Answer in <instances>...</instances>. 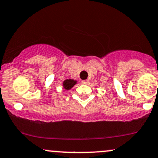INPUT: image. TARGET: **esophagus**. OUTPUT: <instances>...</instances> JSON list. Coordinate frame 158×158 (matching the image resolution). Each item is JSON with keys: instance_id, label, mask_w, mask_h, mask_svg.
Returning a JSON list of instances; mask_svg holds the SVG:
<instances>
[{"instance_id": "34e87169", "label": "esophagus", "mask_w": 158, "mask_h": 158, "mask_svg": "<svg viewBox=\"0 0 158 158\" xmlns=\"http://www.w3.org/2000/svg\"><path fill=\"white\" fill-rule=\"evenodd\" d=\"M81 83H82V84L85 85V84H87V83H88V81L87 80H82V81H81Z\"/></svg>"}]
</instances>
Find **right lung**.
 Masks as SVG:
<instances>
[{
	"mask_svg": "<svg viewBox=\"0 0 158 158\" xmlns=\"http://www.w3.org/2000/svg\"><path fill=\"white\" fill-rule=\"evenodd\" d=\"M76 84V81L73 80V79H67L63 83L64 88L67 90H70Z\"/></svg>",
	"mask_w": 158,
	"mask_h": 158,
	"instance_id": "obj_1",
	"label": "right lung"
}]
</instances>
